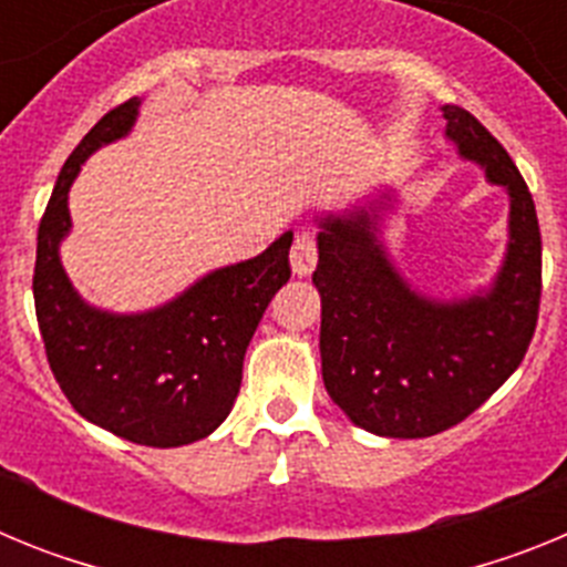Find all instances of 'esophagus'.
<instances>
[{"label":"esophagus","mask_w":567,"mask_h":567,"mask_svg":"<svg viewBox=\"0 0 567 567\" xmlns=\"http://www.w3.org/2000/svg\"><path fill=\"white\" fill-rule=\"evenodd\" d=\"M289 264H292V272L298 278L312 275L315 264H318V247H315L312 233H298V238L292 244V252H289Z\"/></svg>","instance_id":"esophagus-1"}]
</instances>
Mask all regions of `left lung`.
Listing matches in <instances>:
<instances>
[{
	"label": "left lung",
	"instance_id": "obj_1",
	"mask_svg": "<svg viewBox=\"0 0 567 567\" xmlns=\"http://www.w3.org/2000/svg\"><path fill=\"white\" fill-rule=\"evenodd\" d=\"M445 138L508 193V244L488 287L434 298L398 269L383 240L398 189L318 215L320 372L329 398L378 437H432L477 412L517 372L543 292L537 209L503 144L457 104Z\"/></svg>",
	"mask_w": 567,
	"mask_h": 567
}]
</instances>
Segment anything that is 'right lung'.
Segmentation results:
<instances>
[{"label":"right lung","instance_id":"1","mask_svg":"<svg viewBox=\"0 0 567 567\" xmlns=\"http://www.w3.org/2000/svg\"><path fill=\"white\" fill-rule=\"evenodd\" d=\"M142 99L110 110L64 162L39 224V332L70 405L115 437L175 449L213 434L233 412L244 354L258 320L289 280L292 233L249 260L213 269L173 300L144 312H107L82 298L62 267L68 193L96 150L135 127Z\"/></svg>","mask_w":567,"mask_h":567}]
</instances>
